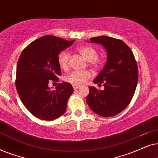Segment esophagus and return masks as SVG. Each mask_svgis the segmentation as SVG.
<instances>
[{
  "label": "esophagus",
  "mask_w": 158,
  "mask_h": 158,
  "mask_svg": "<svg viewBox=\"0 0 158 158\" xmlns=\"http://www.w3.org/2000/svg\"><path fill=\"white\" fill-rule=\"evenodd\" d=\"M79 85H73V89H79Z\"/></svg>",
  "instance_id": "34e87169"
}]
</instances>
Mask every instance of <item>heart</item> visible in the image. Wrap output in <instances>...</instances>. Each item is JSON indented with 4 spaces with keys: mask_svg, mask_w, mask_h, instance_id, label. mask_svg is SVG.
<instances>
[{
    "mask_svg": "<svg viewBox=\"0 0 158 158\" xmlns=\"http://www.w3.org/2000/svg\"><path fill=\"white\" fill-rule=\"evenodd\" d=\"M77 51L86 60L89 61V64L92 66H98V52L94 48L89 45L79 46L77 48ZM69 54L66 51H61L58 56V64L63 70H66L69 66ZM92 77V73L88 71H73L65 77L67 82L73 85H82L86 83L88 79Z\"/></svg>",
    "mask_w": 158,
    "mask_h": 158,
    "instance_id": "obj_1",
    "label": "heart"
}]
</instances>
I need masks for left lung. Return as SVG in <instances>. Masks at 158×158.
I'll return each instance as SVG.
<instances>
[{"instance_id":"1","label":"left lung","mask_w":158,"mask_h":158,"mask_svg":"<svg viewBox=\"0 0 158 158\" xmlns=\"http://www.w3.org/2000/svg\"><path fill=\"white\" fill-rule=\"evenodd\" d=\"M89 42L103 46L107 61L93 81L94 84H103L104 89L89 87L86 100L97 114L113 116L124 110L133 98L138 81L137 64L131 50L121 40L100 36L90 38Z\"/></svg>"}]
</instances>
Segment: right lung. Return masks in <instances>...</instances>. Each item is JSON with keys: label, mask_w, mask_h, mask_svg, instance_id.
Listing matches in <instances>:
<instances>
[{"label": "right lung", "mask_w": 158, "mask_h": 158, "mask_svg": "<svg viewBox=\"0 0 158 158\" xmlns=\"http://www.w3.org/2000/svg\"><path fill=\"white\" fill-rule=\"evenodd\" d=\"M74 42L45 35L33 41L23 50L16 66V87L22 103L35 117L52 121L66 112L73 89L71 84H58L56 90L50 80L58 81L60 68L58 56Z\"/></svg>", "instance_id": "1"}]
</instances>
